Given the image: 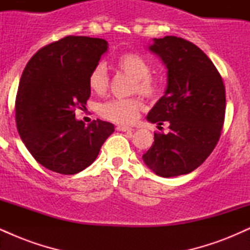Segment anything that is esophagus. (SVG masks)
Wrapping results in <instances>:
<instances>
[{"label": "esophagus", "mask_w": 250, "mask_h": 250, "mask_svg": "<svg viewBox=\"0 0 250 250\" xmlns=\"http://www.w3.org/2000/svg\"><path fill=\"white\" fill-rule=\"evenodd\" d=\"M116 129L119 131H134L135 129L131 127H127V125H117Z\"/></svg>", "instance_id": "esophagus-1"}]
</instances>
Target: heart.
<instances>
[{
    "label": "heart",
    "instance_id": "heart-1",
    "mask_svg": "<svg viewBox=\"0 0 250 250\" xmlns=\"http://www.w3.org/2000/svg\"><path fill=\"white\" fill-rule=\"evenodd\" d=\"M116 65L120 70L134 80L131 93H139L147 97L159 94V82L150 76L151 65L142 55L125 53L116 60ZM88 84L90 90L99 95L107 91L109 76L104 63H97L91 69L88 76ZM141 109L142 102L139 99H114L103 103L100 107V114L109 121L128 125L139 117Z\"/></svg>",
    "mask_w": 250,
    "mask_h": 250
}]
</instances>
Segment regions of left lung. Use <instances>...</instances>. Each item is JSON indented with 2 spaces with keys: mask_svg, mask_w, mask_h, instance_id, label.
Returning <instances> with one entry per match:
<instances>
[{
  "mask_svg": "<svg viewBox=\"0 0 250 250\" xmlns=\"http://www.w3.org/2000/svg\"><path fill=\"white\" fill-rule=\"evenodd\" d=\"M149 50L167 68V88L147 115L169 133H154L142 159L162 177L188 174L205 162L220 139L225 121L226 90L210 59L191 42L176 36L154 39Z\"/></svg>",
  "mask_w": 250,
  "mask_h": 250,
  "instance_id": "1",
  "label": "left lung"
}]
</instances>
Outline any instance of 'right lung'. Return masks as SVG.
I'll use <instances>...</instances> for the list:
<instances>
[{
	"mask_svg": "<svg viewBox=\"0 0 250 250\" xmlns=\"http://www.w3.org/2000/svg\"><path fill=\"white\" fill-rule=\"evenodd\" d=\"M107 50L105 40L67 36L37 51L22 73L17 130L34 159L51 171H82L115 130L113 123L94 120L85 127L75 117V108L90 96L89 74Z\"/></svg>",
	"mask_w": 250,
	"mask_h": 250,
	"instance_id": "obj_1",
	"label": "right lung"
}]
</instances>
